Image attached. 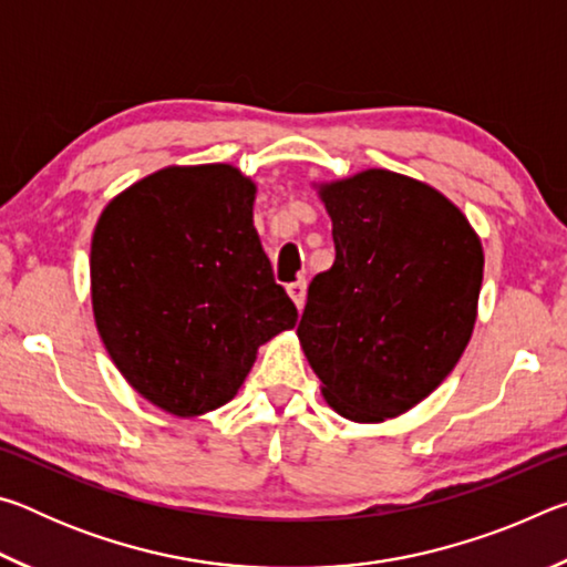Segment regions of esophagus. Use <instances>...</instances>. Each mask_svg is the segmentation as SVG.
<instances>
[{"label":"esophagus","instance_id":"obj_1","mask_svg":"<svg viewBox=\"0 0 567 567\" xmlns=\"http://www.w3.org/2000/svg\"><path fill=\"white\" fill-rule=\"evenodd\" d=\"M305 290H307L305 280H295V282L287 285V292H290L292 302L297 305V310H302V305H305Z\"/></svg>","mask_w":567,"mask_h":567}]
</instances>
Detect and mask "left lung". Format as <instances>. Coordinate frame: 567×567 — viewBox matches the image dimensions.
I'll use <instances>...</instances> for the list:
<instances>
[{"mask_svg":"<svg viewBox=\"0 0 567 567\" xmlns=\"http://www.w3.org/2000/svg\"><path fill=\"white\" fill-rule=\"evenodd\" d=\"M320 195L332 217L334 262L307 287L297 338L342 417H398L463 354L483 247L450 199L395 172H360Z\"/></svg>","mask_w":567,"mask_h":567,"instance_id":"1","label":"left lung"}]
</instances>
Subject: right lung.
Wrapping results in <instances>:
<instances>
[{
  "label": "right lung",
  "instance_id": "right-lung-1",
  "mask_svg": "<svg viewBox=\"0 0 567 567\" xmlns=\"http://www.w3.org/2000/svg\"><path fill=\"white\" fill-rule=\"evenodd\" d=\"M255 185L229 165L167 167L104 207L92 307L112 362L179 417L235 398L257 348L295 328L252 225Z\"/></svg>",
  "mask_w": 567,
  "mask_h": 567
}]
</instances>
